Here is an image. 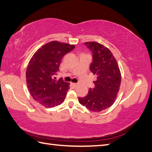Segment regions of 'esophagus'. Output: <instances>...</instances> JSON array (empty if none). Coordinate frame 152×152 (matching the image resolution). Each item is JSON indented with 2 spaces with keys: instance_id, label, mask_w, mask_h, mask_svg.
<instances>
[{
  "instance_id": "34e87169",
  "label": "esophagus",
  "mask_w": 152,
  "mask_h": 152,
  "mask_svg": "<svg viewBox=\"0 0 152 152\" xmlns=\"http://www.w3.org/2000/svg\"><path fill=\"white\" fill-rule=\"evenodd\" d=\"M72 86L74 87V88H77V87L78 86V83H72Z\"/></svg>"
}]
</instances>
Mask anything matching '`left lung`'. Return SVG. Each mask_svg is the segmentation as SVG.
<instances>
[{
  "label": "left lung",
  "instance_id": "8db88e82",
  "mask_svg": "<svg viewBox=\"0 0 152 152\" xmlns=\"http://www.w3.org/2000/svg\"><path fill=\"white\" fill-rule=\"evenodd\" d=\"M92 52L89 69L96 74L94 88H90L84 97L78 101L93 112H101L109 108L115 101L121 84V73L112 52L103 45L95 42L84 43Z\"/></svg>",
  "mask_w": 152,
  "mask_h": 152
}]
</instances>
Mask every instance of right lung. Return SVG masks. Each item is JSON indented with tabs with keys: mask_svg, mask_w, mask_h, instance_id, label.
Wrapping results in <instances>:
<instances>
[{
	"mask_svg": "<svg viewBox=\"0 0 152 152\" xmlns=\"http://www.w3.org/2000/svg\"><path fill=\"white\" fill-rule=\"evenodd\" d=\"M74 45L51 42L40 48L31 58L27 68L28 89L35 101L47 108L63 103L69 89V83L55 76L59 71L61 59L74 50Z\"/></svg>",
	"mask_w": 152,
	"mask_h": 152,
	"instance_id": "right-lung-1",
	"label": "right lung"
}]
</instances>
